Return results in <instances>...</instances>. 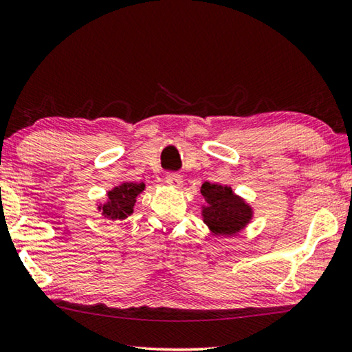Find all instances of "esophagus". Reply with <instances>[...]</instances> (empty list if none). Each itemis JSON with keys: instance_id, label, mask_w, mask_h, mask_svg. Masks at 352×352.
<instances>
[{"instance_id": "esophagus-1", "label": "esophagus", "mask_w": 352, "mask_h": 352, "mask_svg": "<svg viewBox=\"0 0 352 352\" xmlns=\"http://www.w3.org/2000/svg\"><path fill=\"white\" fill-rule=\"evenodd\" d=\"M165 182H167L170 187H175V188H179L182 185V176L177 175V173H167L165 175Z\"/></svg>"}]
</instances>
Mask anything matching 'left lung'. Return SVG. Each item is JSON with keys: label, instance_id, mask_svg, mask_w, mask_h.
Returning <instances> with one entry per match:
<instances>
[{"label": "left lung", "instance_id": "left-lung-1", "mask_svg": "<svg viewBox=\"0 0 352 352\" xmlns=\"http://www.w3.org/2000/svg\"><path fill=\"white\" fill-rule=\"evenodd\" d=\"M201 193L207 201L202 208L204 222L219 236H233L251 221L253 211L243 199L236 196L227 185L205 182Z\"/></svg>", "mask_w": 352, "mask_h": 352}]
</instances>
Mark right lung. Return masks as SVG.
<instances>
[{
  "label": "right lung",
  "instance_id": "obj_1",
  "mask_svg": "<svg viewBox=\"0 0 352 352\" xmlns=\"http://www.w3.org/2000/svg\"><path fill=\"white\" fill-rule=\"evenodd\" d=\"M145 188L144 184L125 182L119 187L109 191V201L99 207L105 217L116 221V219H125L133 213V207L138 195Z\"/></svg>",
  "mask_w": 352,
  "mask_h": 352
}]
</instances>
